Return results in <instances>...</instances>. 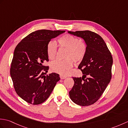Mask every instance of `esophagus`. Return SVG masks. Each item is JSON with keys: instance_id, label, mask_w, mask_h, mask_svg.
I'll use <instances>...</instances> for the list:
<instances>
[{"instance_id": "1", "label": "esophagus", "mask_w": 128, "mask_h": 128, "mask_svg": "<svg viewBox=\"0 0 128 128\" xmlns=\"http://www.w3.org/2000/svg\"><path fill=\"white\" fill-rule=\"evenodd\" d=\"M60 79H65V78H66V77L65 76L60 75Z\"/></svg>"}]
</instances>
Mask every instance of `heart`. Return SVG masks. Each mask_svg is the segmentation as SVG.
<instances>
[{
    "label": "heart",
    "mask_w": 128,
    "mask_h": 128,
    "mask_svg": "<svg viewBox=\"0 0 128 128\" xmlns=\"http://www.w3.org/2000/svg\"><path fill=\"white\" fill-rule=\"evenodd\" d=\"M59 45L62 48H66V59L56 60L51 62L50 69L52 72L62 75L69 74L74 64L73 60L76 62L82 60L86 53V46L80 42V39L71 34H66L62 36L58 40ZM57 52V44L54 40H50L47 45V53L49 59L56 58Z\"/></svg>",
    "instance_id": "heart-1"
}]
</instances>
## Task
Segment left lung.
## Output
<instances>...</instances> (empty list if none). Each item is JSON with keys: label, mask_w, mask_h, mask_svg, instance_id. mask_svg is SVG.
Masks as SVG:
<instances>
[{"label": "left lung", "mask_w": 128, "mask_h": 128, "mask_svg": "<svg viewBox=\"0 0 128 128\" xmlns=\"http://www.w3.org/2000/svg\"><path fill=\"white\" fill-rule=\"evenodd\" d=\"M68 32L81 37L86 45L85 56L78 66L83 75L72 78L74 85L69 92L70 98L79 106L91 105L100 98L110 82L112 56L104 40L98 34L88 30Z\"/></svg>", "instance_id": "1"}]
</instances>
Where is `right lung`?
<instances>
[{
	"label": "right lung",
	"mask_w": 128,
	"mask_h": 128,
	"mask_svg": "<svg viewBox=\"0 0 128 128\" xmlns=\"http://www.w3.org/2000/svg\"><path fill=\"white\" fill-rule=\"evenodd\" d=\"M66 31L40 30L24 38L14 52L10 76L17 94L32 104H40L50 96L59 75L52 72L46 75L48 66L47 45L50 40Z\"/></svg>",
	"instance_id": "add662e5"
}]
</instances>
